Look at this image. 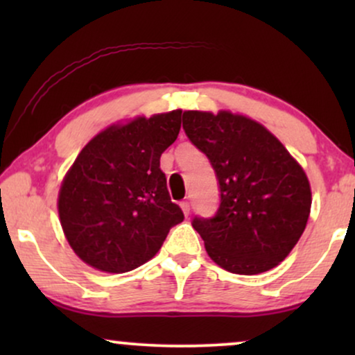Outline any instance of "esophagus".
Segmentation results:
<instances>
[{
  "label": "esophagus",
  "mask_w": 355,
  "mask_h": 355,
  "mask_svg": "<svg viewBox=\"0 0 355 355\" xmlns=\"http://www.w3.org/2000/svg\"><path fill=\"white\" fill-rule=\"evenodd\" d=\"M179 205H181V208H182V211H184V215H186V216H189V213H191V203H189L187 200H184V202H181V203H179Z\"/></svg>",
  "instance_id": "obj_1"
}]
</instances>
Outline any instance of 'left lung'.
<instances>
[{"label": "left lung", "mask_w": 355, "mask_h": 355, "mask_svg": "<svg viewBox=\"0 0 355 355\" xmlns=\"http://www.w3.org/2000/svg\"><path fill=\"white\" fill-rule=\"evenodd\" d=\"M182 121L220 186L215 216L192 220L207 254L236 275L275 268L307 225L312 192L304 169L268 129L245 116L184 111Z\"/></svg>", "instance_id": "left-lung-1"}]
</instances>
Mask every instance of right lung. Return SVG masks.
Segmentation results:
<instances>
[{
	"mask_svg": "<svg viewBox=\"0 0 355 355\" xmlns=\"http://www.w3.org/2000/svg\"><path fill=\"white\" fill-rule=\"evenodd\" d=\"M181 110L111 125L82 148L58 197L66 239L80 260L125 273L162 249L184 220L171 202L159 157L178 139Z\"/></svg>",
	"mask_w": 355,
	"mask_h": 355,
	"instance_id": "add662e5",
	"label": "right lung"
}]
</instances>
